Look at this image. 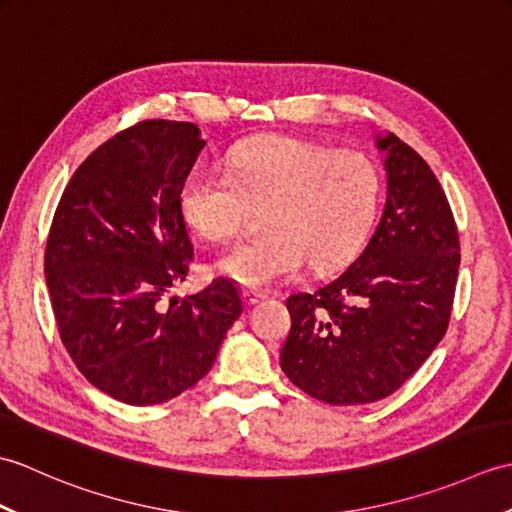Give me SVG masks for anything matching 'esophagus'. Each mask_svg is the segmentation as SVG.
<instances>
[{
  "label": "esophagus",
  "instance_id": "34e87169",
  "mask_svg": "<svg viewBox=\"0 0 512 512\" xmlns=\"http://www.w3.org/2000/svg\"><path fill=\"white\" fill-rule=\"evenodd\" d=\"M242 297H244L246 306H255V303H259V301L264 299V295H259V292H255V290H244Z\"/></svg>",
  "mask_w": 512,
  "mask_h": 512
}]
</instances>
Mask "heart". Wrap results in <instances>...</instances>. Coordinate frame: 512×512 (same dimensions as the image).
Segmentation results:
<instances>
[{
  "mask_svg": "<svg viewBox=\"0 0 512 512\" xmlns=\"http://www.w3.org/2000/svg\"><path fill=\"white\" fill-rule=\"evenodd\" d=\"M380 176L361 151L270 136L231 147L220 169L195 165L178 189V211L193 233L222 242L250 209L262 235L233 244L217 270L246 288L279 284L310 262L317 273L345 264L372 231Z\"/></svg>",
  "mask_w": 512,
  "mask_h": 512,
  "instance_id": "obj_1",
  "label": "heart"
}]
</instances>
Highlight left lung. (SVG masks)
<instances>
[{"label": "left lung", "instance_id": "8db88e82", "mask_svg": "<svg viewBox=\"0 0 512 512\" xmlns=\"http://www.w3.org/2000/svg\"><path fill=\"white\" fill-rule=\"evenodd\" d=\"M383 215L354 262L317 290L290 295L281 369L308 396L365 405L394 394L449 328L460 239L431 167L394 134Z\"/></svg>", "mask_w": 512, "mask_h": 512}]
</instances>
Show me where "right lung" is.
Wrapping results in <instances>:
<instances>
[{
    "label": "right lung",
    "mask_w": 512,
    "mask_h": 512,
    "mask_svg": "<svg viewBox=\"0 0 512 512\" xmlns=\"http://www.w3.org/2000/svg\"><path fill=\"white\" fill-rule=\"evenodd\" d=\"M204 145L193 123H136L81 162L54 211L46 284L61 341L96 389L127 405L198 383L244 310L222 277L165 306L193 259L178 189Z\"/></svg>",
    "instance_id": "add662e5"
}]
</instances>
